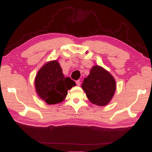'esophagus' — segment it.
<instances>
[{
	"label": "esophagus",
	"mask_w": 152,
	"mask_h": 152,
	"mask_svg": "<svg viewBox=\"0 0 152 152\" xmlns=\"http://www.w3.org/2000/svg\"><path fill=\"white\" fill-rule=\"evenodd\" d=\"M76 84L77 86H79L80 84H81V81H80L79 80H77V81H76Z\"/></svg>",
	"instance_id": "esophagus-1"
}]
</instances>
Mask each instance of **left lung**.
I'll list each match as a JSON object with an SVG mask.
<instances>
[{
  "mask_svg": "<svg viewBox=\"0 0 152 152\" xmlns=\"http://www.w3.org/2000/svg\"><path fill=\"white\" fill-rule=\"evenodd\" d=\"M81 87L88 99L94 104L106 106L115 93L116 85L114 77L101 66L94 65L84 79Z\"/></svg>",
  "mask_w": 152,
  "mask_h": 152,
  "instance_id": "obj_1",
  "label": "left lung"
}]
</instances>
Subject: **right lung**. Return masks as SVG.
<instances>
[{"label":"right lung","mask_w":152,"mask_h":152,"mask_svg":"<svg viewBox=\"0 0 152 152\" xmlns=\"http://www.w3.org/2000/svg\"><path fill=\"white\" fill-rule=\"evenodd\" d=\"M36 93L48 104H55L64 101L67 91L76 84L69 77H64L57 60L48 61L38 71L34 80Z\"/></svg>","instance_id":"obj_1"}]
</instances>
